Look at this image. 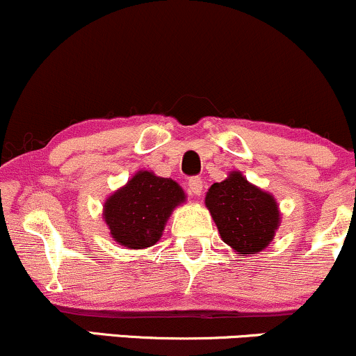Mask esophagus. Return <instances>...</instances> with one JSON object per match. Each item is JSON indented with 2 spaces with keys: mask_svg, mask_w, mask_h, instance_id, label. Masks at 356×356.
Instances as JSON below:
<instances>
[{
  "mask_svg": "<svg viewBox=\"0 0 356 356\" xmlns=\"http://www.w3.org/2000/svg\"><path fill=\"white\" fill-rule=\"evenodd\" d=\"M189 192L192 195H201L202 194V179L201 177H192L189 179Z\"/></svg>",
  "mask_w": 356,
  "mask_h": 356,
  "instance_id": "1",
  "label": "esophagus"
}]
</instances>
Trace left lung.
<instances>
[{"label":"left lung","instance_id":"obj_1","mask_svg":"<svg viewBox=\"0 0 356 356\" xmlns=\"http://www.w3.org/2000/svg\"><path fill=\"white\" fill-rule=\"evenodd\" d=\"M206 207L220 234L236 254H257L266 249L281 224L275 195L259 189L238 170L214 182L206 194Z\"/></svg>","mask_w":356,"mask_h":356}]
</instances>
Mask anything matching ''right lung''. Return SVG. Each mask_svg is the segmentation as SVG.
<instances>
[{
  "label": "right lung",
  "instance_id": "obj_1",
  "mask_svg": "<svg viewBox=\"0 0 356 356\" xmlns=\"http://www.w3.org/2000/svg\"><path fill=\"white\" fill-rule=\"evenodd\" d=\"M186 192L172 179L138 170L104 204V220L110 236L127 249H145L162 238L165 224Z\"/></svg>",
  "mask_w": 356,
  "mask_h": 356
}]
</instances>
